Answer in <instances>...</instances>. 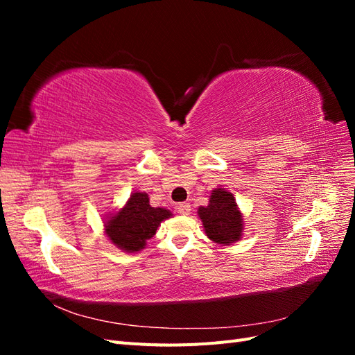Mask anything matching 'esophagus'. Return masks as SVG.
Returning a JSON list of instances; mask_svg holds the SVG:
<instances>
[{"label":"esophagus","mask_w":355,"mask_h":355,"mask_svg":"<svg viewBox=\"0 0 355 355\" xmlns=\"http://www.w3.org/2000/svg\"><path fill=\"white\" fill-rule=\"evenodd\" d=\"M176 209H178V213L184 214V216H187V214H189V213H191V206H189V202H179L178 206H176Z\"/></svg>","instance_id":"esophagus-1"}]
</instances>
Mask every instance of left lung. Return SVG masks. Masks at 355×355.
Segmentation results:
<instances>
[{
  "instance_id": "obj_1",
  "label": "left lung",
  "mask_w": 355,
  "mask_h": 355,
  "mask_svg": "<svg viewBox=\"0 0 355 355\" xmlns=\"http://www.w3.org/2000/svg\"><path fill=\"white\" fill-rule=\"evenodd\" d=\"M207 237L218 244H232L241 239L243 218L234 196L222 188L211 192L207 207L198 209Z\"/></svg>"
}]
</instances>
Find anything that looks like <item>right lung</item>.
Listing matches in <instances>:
<instances>
[{
  "label": "right lung",
  "instance_id": "obj_1",
  "mask_svg": "<svg viewBox=\"0 0 355 355\" xmlns=\"http://www.w3.org/2000/svg\"><path fill=\"white\" fill-rule=\"evenodd\" d=\"M170 216L171 213L166 209L151 207L145 192H135L125 206L105 223V231L118 249L133 253L144 249L158 225Z\"/></svg>",
  "mask_w": 355,
  "mask_h": 355
}]
</instances>
